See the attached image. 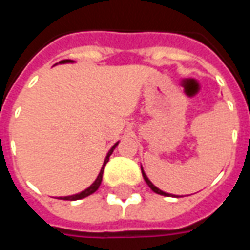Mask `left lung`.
Wrapping results in <instances>:
<instances>
[{"label":"left lung","mask_w":250,"mask_h":250,"mask_svg":"<svg viewBox=\"0 0 250 250\" xmlns=\"http://www.w3.org/2000/svg\"><path fill=\"white\" fill-rule=\"evenodd\" d=\"M141 167H142V166H141ZM142 175H143V178H145V181H146V184L148 185V186H150V188H151V190H152V191H154V193L161 194V195H165V197H170V195H171V197H178V195H174V194L165 193V191H162L161 188H158L157 186H155V185L152 184L151 181L148 179V177H147V175H146V173L143 171V167H142Z\"/></svg>","instance_id":"8db88e82"}]
</instances>
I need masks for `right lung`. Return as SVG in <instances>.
<instances>
[{
	"label": "right lung",
	"mask_w": 250,
	"mask_h": 250,
	"mask_svg": "<svg viewBox=\"0 0 250 250\" xmlns=\"http://www.w3.org/2000/svg\"><path fill=\"white\" fill-rule=\"evenodd\" d=\"M62 64H65V62H73V60H62V62H60ZM118 143L119 142H116L114 146L111 147V150H109L108 152H107V157H105V159H104V163L103 166H102V168H100V173H99L98 178L93 181V184L89 186V188H87L85 190H83L82 193L79 194H73V195H66V197H60L62 199H65V201H77V199H83L85 198V197H88V195H91V194H93L96 190L99 188V186H100V184H102V178H103V171H104V166L107 165V162L109 161V157H111V154L114 152V150L116 148V146H118Z\"/></svg>",
	"instance_id": "obj_1"
}]
</instances>
